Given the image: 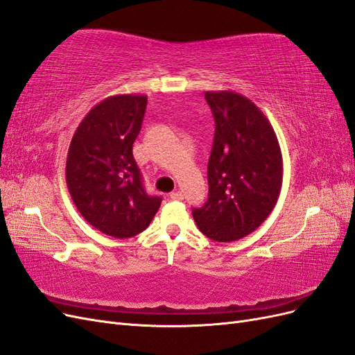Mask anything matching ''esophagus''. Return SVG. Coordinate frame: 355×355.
<instances>
[{
	"label": "esophagus",
	"mask_w": 355,
	"mask_h": 355,
	"mask_svg": "<svg viewBox=\"0 0 355 355\" xmlns=\"http://www.w3.org/2000/svg\"><path fill=\"white\" fill-rule=\"evenodd\" d=\"M170 198L171 200H176V201H182V200H184V196H182L180 191H173L170 194Z\"/></svg>",
	"instance_id": "34e87169"
}]
</instances>
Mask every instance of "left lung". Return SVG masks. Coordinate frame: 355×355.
Returning a JSON list of instances; mask_svg holds the SVG:
<instances>
[{"label":"left lung","mask_w":355,"mask_h":355,"mask_svg":"<svg viewBox=\"0 0 355 355\" xmlns=\"http://www.w3.org/2000/svg\"><path fill=\"white\" fill-rule=\"evenodd\" d=\"M214 118L207 164L209 198L192 210L206 237L230 243L259 228L280 197L283 157L263 112L231 90L206 92Z\"/></svg>","instance_id":"8db88e82"}]
</instances>
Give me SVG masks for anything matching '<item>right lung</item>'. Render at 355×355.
I'll return each instance as SVG.
<instances>
[{
    "label": "right lung",
    "instance_id": "1",
    "mask_svg": "<svg viewBox=\"0 0 355 355\" xmlns=\"http://www.w3.org/2000/svg\"><path fill=\"white\" fill-rule=\"evenodd\" d=\"M145 94H116L94 105L75 130L67 158V185L92 227L130 239L151 223L161 198L149 196L133 158L146 110Z\"/></svg>",
    "mask_w": 355,
    "mask_h": 355
}]
</instances>
